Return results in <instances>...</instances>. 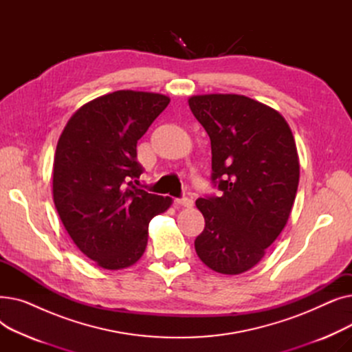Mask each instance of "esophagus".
<instances>
[{
	"instance_id": "1",
	"label": "esophagus",
	"mask_w": 352,
	"mask_h": 352,
	"mask_svg": "<svg viewBox=\"0 0 352 352\" xmlns=\"http://www.w3.org/2000/svg\"><path fill=\"white\" fill-rule=\"evenodd\" d=\"M177 204L181 206V207H186V208H191L194 206V201L188 197H182V198H178L177 199Z\"/></svg>"
}]
</instances>
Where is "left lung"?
<instances>
[{"label":"left lung","mask_w":352,"mask_h":352,"mask_svg":"<svg viewBox=\"0 0 352 352\" xmlns=\"http://www.w3.org/2000/svg\"><path fill=\"white\" fill-rule=\"evenodd\" d=\"M188 104L211 140V179L221 191L195 201L206 219L195 251L215 272L241 274L287 224L300 181L297 145L278 111L245 96H194Z\"/></svg>","instance_id":"8db88e82"}]
</instances>
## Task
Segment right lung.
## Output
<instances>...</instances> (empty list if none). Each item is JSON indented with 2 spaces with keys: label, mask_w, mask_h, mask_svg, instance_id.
<instances>
[{
  "label": "right lung",
  "mask_w": 352,
  "mask_h": 352,
  "mask_svg": "<svg viewBox=\"0 0 352 352\" xmlns=\"http://www.w3.org/2000/svg\"><path fill=\"white\" fill-rule=\"evenodd\" d=\"M168 104V97L155 92H111L82 105L58 140L54 204L74 244L101 268L135 264L150 221L171 206L170 197L133 182L142 174L137 142Z\"/></svg>",
  "instance_id": "right-lung-1"
}]
</instances>
